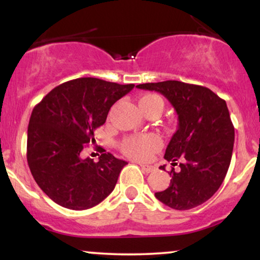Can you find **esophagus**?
Wrapping results in <instances>:
<instances>
[{"label": "esophagus", "instance_id": "34e87169", "mask_svg": "<svg viewBox=\"0 0 260 260\" xmlns=\"http://www.w3.org/2000/svg\"><path fill=\"white\" fill-rule=\"evenodd\" d=\"M141 169L143 170L144 173H151L154 170V167L152 166H141Z\"/></svg>", "mask_w": 260, "mask_h": 260}]
</instances>
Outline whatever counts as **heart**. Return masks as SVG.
I'll return each instance as SVG.
<instances>
[{
    "label": "heart",
    "mask_w": 260,
    "mask_h": 260,
    "mask_svg": "<svg viewBox=\"0 0 260 260\" xmlns=\"http://www.w3.org/2000/svg\"><path fill=\"white\" fill-rule=\"evenodd\" d=\"M163 101L157 94H145L140 99L141 109L157 108L163 110ZM162 141L157 135L147 134L141 136H133L126 138L122 144V150L129 157L136 161L145 162L149 161L156 151L161 148Z\"/></svg>",
    "instance_id": "b5f03b06"
}]
</instances>
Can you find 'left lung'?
Listing matches in <instances>:
<instances>
[{
    "instance_id": "obj_1",
    "label": "left lung",
    "mask_w": 260,
    "mask_h": 260,
    "mask_svg": "<svg viewBox=\"0 0 260 260\" xmlns=\"http://www.w3.org/2000/svg\"><path fill=\"white\" fill-rule=\"evenodd\" d=\"M136 87L162 93L179 116V129L166 149L165 158L173 167L180 161V170L172 168L169 187L155 197L179 211L200 206L221 186L232 158L234 126L226 102L207 87L177 80Z\"/></svg>"
}]
</instances>
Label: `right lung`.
Instances as JSON below:
<instances>
[{"label": "right lung", "instance_id": "add662e5", "mask_svg": "<svg viewBox=\"0 0 260 260\" xmlns=\"http://www.w3.org/2000/svg\"><path fill=\"white\" fill-rule=\"evenodd\" d=\"M135 85L78 78L53 88L35 105L27 136V161L35 182L55 204L83 211L111 194L127 165L101 149L99 161L80 157L94 143L115 103Z\"/></svg>", "mask_w": 260, "mask_h": 260}]
</instances>
